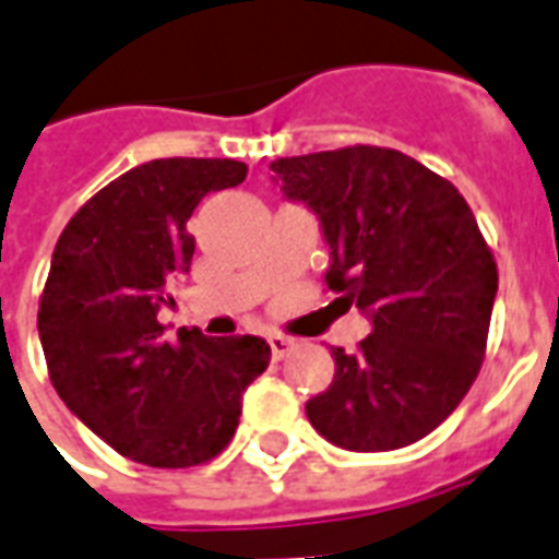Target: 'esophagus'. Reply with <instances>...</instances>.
I'll list each match as a JSON object with an SVG mask.
<instances>
[{
    "label": "esophagus",
    "mask_w": 559,
    "mask_h": 559,
    "mask_svg": "<svg viewBox=\"0 0 559 559\" xmlns=\"http://www.w3.org/2000/svg\"><path fill=\"white\" fill-rule=\"evenodd\" d=\"M269 347H272V359H284L293 350V341L284 335H269Z\"/></svg>",
    "instance_id": "obj_1"
}]
</instances>
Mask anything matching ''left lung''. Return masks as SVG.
Masks as SVG:
<instances>
[{
	"label": "left lung",
	"mask_w": 559,
	"mask_h": 559,
	"mask_svg": "<svg viewBox=\"0 0 559 559\" xmlns=\"http://www.w3.org/2000/svg\"><path fill=\"white\" fill-rule=\"evenodd\" d=\"M272 179L317 215L329 290L371 320L356 353L305 404L329 443L389 452L421 440L479 374L497 263L467 200L404 152L347 146L278 158ZM338 302V299H335Z\"/></svg>",
	"instance_id": "8db88e82"
}]
</instances>
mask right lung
Segmentation results:
<instances>
[{"label":"right lung","instance_id":"obj_1","mask_svg":"<svg viewBox=\"0 0 559 559\" xmlns=\"http://www.w3.org/2000/svg\"><path fill=\"white\" fill-rule=\"evenodd\" d=\"M245 173L233 158L148 160L102 188L56 242L38 308L53 389L104 443L146 467L218 455L272 356L257 335L179 329L167 341L158 323L167 281L191 269L197 203Z\"/></svg>","mask_w":559,"mask_h":559}]
</instances>
